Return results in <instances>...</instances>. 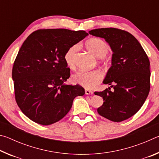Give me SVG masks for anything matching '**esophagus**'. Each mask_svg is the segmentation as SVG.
<instances>
[{
    "instance_id": "esophagus-1",
    "label": "esophagus",
    "mask_w": 159,
    "mask_h": 159,
    "mask_svg": "<svg viewBox=\"0 0 159 159\" xmlns=\"http://www.w3.org/2000/svg\"><path fill=\"white\" fill-rule=\"evenodd\" d=\"M85 95H93V91H91V90H88V89H85Z\"/></svg>"
}]
</instances>
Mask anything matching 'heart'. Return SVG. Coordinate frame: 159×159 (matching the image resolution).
<instances>
[{
    "mask_svg": "<svg viewBox=\"0 0 159 159\" xmlns=\"http://www.w3.org/2000/svg\"><path fill=\"white\" fill-rule=\"evenodd\" d=\"M85 47L95 56L99 58V63L104 67L111 65V61L105 56L109 50V45L99 38H92L85 42ZM79 49L77 45H74L66 51L64 59L66 66L69 69H74L75 67V55ZM103 79V75L99 70H93L90 71H78L71 77L74 83L79 84L85 88H93L99 84Z\"/></svg>",
    "mask_w": 159,
    "mask_h": 159,
    "instance_id": "obj_1",
    "label": "heart"
}]
</instances>
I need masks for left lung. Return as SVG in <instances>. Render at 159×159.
Segmentation results:
<instances>
[{
	"mask_svg": "<svg viewBox=\"0 0 159 159\" xmlns=\"http://www.w3.org/2000/svg\"><path fill=\"white\" fill-rule=\"evenodd\" d=\"M89 34L103 38L113 51L111 66L103 83L111 85L95 95L103 98L98 114L114 122H120L138 112L150 90V62L139 41L128 31L116 28L93 29Z\"/></svg>",
	"mask_w": 159,
	"mask_h": 159,
	"instance_id": "8db88e82",
	"label": "left lung"
}]
</instances>
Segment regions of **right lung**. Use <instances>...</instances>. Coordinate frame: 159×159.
<instances>
[{
    "instance_id": "add662e5",
    "label": "right lung",
    "mask_w": 159,
    "mask_h": 159,
    "mask_svg": "<svg viewBox=\"0 0 159 159\" xmlns=\"http://www.w3.org/2000/svg\"><path fill=\"white\" fill-rule=\"evenodd\" d=\"M88 35L66 29H39L27 37L12 67L17 105L29 119L48 125L69 111L74 99L85 94L79 85H64L70 77L64 55Z\"/></svg>"
}]
</instances>
